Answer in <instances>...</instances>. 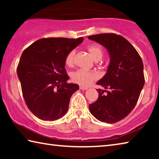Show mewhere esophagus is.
I'll use <instances>...</instances> for the list:
<instances>
[{"label":"esophagus","instance_id":"34e87169","mask_svg":"<svg viewBox=\"0 0 159 159\" xmlns=\"http://www.w3.org/2000/svg\"><path fill=\"white\" fill-rule=\"evenodd\" d=\"M80 89L82 90H88V88L87 87H83V86H80Z\"/></svg>","mask_w":159,"mask_h":159}]
</instances>
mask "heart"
<instances>
[{"label":"heart","instance_id":"heart-1","mask_svg":"<svg viewBox=\"0 0 159 159\" xmlns=\"http://www.w3.org/2000/svg\"><path fill=\"white\" fill-rule=\"evenodd\" d=\"M88 50L95 61L101 60L102 56H103V50L98 45H89L88 47ZM75 55H76V50H71L67 54L65 59L66 65L69 66L73 65L74 63ZM71 80L77 84L83 86H88L91 84L93 81L98 79V74L94 73V72L87 71L83 69H79L71 74Z\"/></svg>","mask_w":159,"mask_h":159}]
</instances>
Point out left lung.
I'll return each mask as SVG.
<instances>
[{"label": "left lung", "mask_w": 159, "mask_h": 159, "mask_svg": "<svg viewBox=\"0 0 159 159\" xmlns=\"http://www.w3.org/2000/svg\"><path fill=\"white\" fill-rule=\"evenodd\" d=\"M88 39L105 48L110 57L107 73L97 82L104 90L97 89L99 98L90 104V112L99 121L116 123L127 116L138 102L144 84L143 62L133 45L119 35L101 34Z\"/></svg>", "instance_id": "1"}]
</instances>
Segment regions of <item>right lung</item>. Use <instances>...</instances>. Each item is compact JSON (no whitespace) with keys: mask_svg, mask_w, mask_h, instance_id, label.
<instances>
[{"mask_svg":"<svg viewBox=\"0 0 159 159\" xmlns=\"http://www.w3.org/2000/svg\"><path fill=\"white\" fill-rule=\"evenodd\" d=\"M83 41L65 38L41 39L24 50L17 72L29 109L43 120H56L68 111L79 85L67 83L65 59Z\"/></svg>","mask_w":159,"mask_h":159,"instance_id":"1","label":"right lung"}]
</instances>
